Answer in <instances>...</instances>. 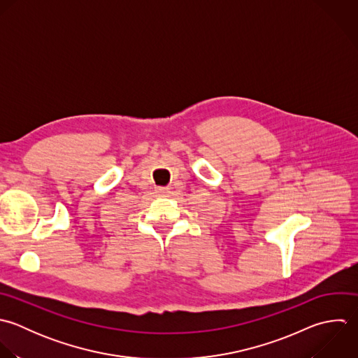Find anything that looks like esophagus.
<instances>
[{
    "instance_id": "1",
    "label": "esophagus",
    "mask_w": 358,
    "mask_h": 358,
    "mask_svg": "<svg viewBox=\"0 0 358 358\" xmlns=\"http://www.w3.org/2000/svg\"><path fill=\"white\" fill-rule=\"evenodd\" d=\"M156 192L160 195V196H167L169 195V188L167 187H159L157 189H156Z\"/></svg>"
}]
</instances>
